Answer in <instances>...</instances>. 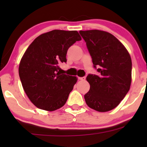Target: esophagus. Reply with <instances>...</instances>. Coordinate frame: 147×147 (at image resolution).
Masks as SVG:
<instances>
[{"instance_id":"34e87169","label":"esophagus","mask_w":147,"mask_h":147,"mask_svg":"<svg viewBox=\"0 0 147 147\" xmlns=\"http://www.w3.org/2000/svg\"><path fill=\"white\" fill-rule=\"evenodd\" d=\"M78 79H79V80L84 81V80H85V79H86V77H78Z\"/></svg>"}]
</instances>
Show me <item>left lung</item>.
<instances>
[{"label":"left lung","mask_w":147,"mask_h":147,"mask_svg":"<svg viewBox=\"0 0 147 147\" xmlns=\"http://www.w3.org/2000/svg\"><path fill=\"white\" fill-rule=\"evenodd\" d=\"M79 33L86 43L93 67L99 72L87 76L90 87L84 95L86 103L99 112L113 110L130 89L131 56L122 43L107 32L92 30Z\"/></svg>","instance_id":"8db88e82"}]
</instances>
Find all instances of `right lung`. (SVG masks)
I'll return each mask as SVG.
<instances>
[{
	"instance_id": "1",
	"label": "right lung",
	"mask_w": 147,
	"mask_h": 147,
	"mask_svg": "<svg viewBox=\"0 0 147 147\" xmlns=\"http://www.w3.org/2000/svg\"><path fill=\"white\" fill-rule=\"evenodd\" d=\"M80 40L77 31L55 30L36 37L26 50L18 73L25 93L37 108L53 111L65 104L77 78L61 73L59 65L66 63L68 48Z\"/></svg>"
}]
</instances>
